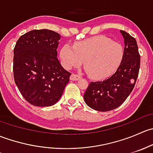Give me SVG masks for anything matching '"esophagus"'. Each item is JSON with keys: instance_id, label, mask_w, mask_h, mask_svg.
I'll use <instances>...</instances> for the list:
<instances>
[{"instance_id": "1", "label": "esophagus", "mask_w": 153, "mask_h": 153, "mask_svg": "<svg viewBox=\"0 0 153 153\" xmlns=\"http://www.w3.org/2000/svg\"><path fill=\"white\" fill-rule=\"evenodd\" d=\"M81 78V77L78 76V75H75V74H72L70 76V80L71 81H78Z\"/></svg>"}]
</instances>
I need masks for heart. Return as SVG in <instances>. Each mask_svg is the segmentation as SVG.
Wrapping results in <instances>:
<instances>
[{
	"label": "heart",
	"instance_id": "heart-1",
	"mask_svg": "<svg viewBox=\"0 0 153 153\" xmlns=\"http://www.w3.org/2000/svg\"><path fill=\"white\" fill-rule=\"evenodd\" d=\"M60 58L67 69L84 68L91 77L97 79L112 75L121 65L124 48L120 43L104 35H98L75 43L74 47L66 44L61 48Z\"/></svg>",
	"mask_w": 153,
	"mask_h": 153
}]
</instances>
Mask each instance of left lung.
I'll list each match as a JSON object with an SVG mask.
<instances>
[{"label": "left lung", "instance_id": "1", "mask_svg": "<svg viewBox=\"0 0 153 153\" xmlns=\"http://www.w3.org/2000/svg\"><path fill=\"white\" fill-rule=\"evenodd\" d=\"M124 58L116 72L103 81L91 82L84 93L86 105L100 112L120 106L133 89L140 68V55L136 40L125 31Z\"/></svg>", "mask_w": 153, "mask_h": 153}]
</instances>
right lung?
Masks as SVG:
<instances>
[{
    "mask_svg": "<svg viewBox=\"0 0 153 153\" xmlns=\"http://www.w3.org/2000/svg\"><path fill=\"white\" fill-rule=\"evenodd\" d=\"M61 35L49 29H34L21 35L14 48L15 84L26 101L36 106L56 104L71 73L61 67L58 49Z\"/></svg>",
    "mask_w": 153,
    "mask_h": 153,
    "instance_id": "obj_1",
    "label": "right lung"
}]
</instances>
